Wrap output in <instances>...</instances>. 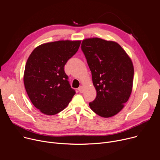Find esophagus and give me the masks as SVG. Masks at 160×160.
I'll return each mask as SVG.
<instances>
[{"label": "esophagus", "instance_id": "34e87169", "mask_svg": "<svg viewBox=\"0 0 160 160\" xmlns=\"http://www.w3.org/2000/svg\"><path fill=\"white\" fill-rule=\"evenodd\" d=\"M78 91H79V92H83V87H82V86H80L79 87V88H78Z\"/></svg>", "mask_w": 160, "mask_h": 160}]
</instances>
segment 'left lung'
<instances>
[{"label": "left lung", "instance_id": "obj_1", "mask_svg": "<svg viewBox=\"0 0 160 160\" xmlns=\"http://www.w3.org/2000/svg\"><path fill=\"white\" fill-rule=\"evenodd\" d=\"M81 48L97 92L89 106L100 117L115 116L123 108L132 92V61L120 45L113 41L97 37L86 38Z\"/></svg>", "mask_w": 160, "mask_h": 160}]
</instances>
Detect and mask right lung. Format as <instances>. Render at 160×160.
I'll return each mask as SVG.
<instances>
[{
    "instance_id": "add662e5",
    "label": "right lung",
    "mask_w": 160,
    "mask_h": 160,
    "mask_svg": "<svg viewBox=\"0 0 160 160\" xmlns=\"http://www.w3.org/2000/svg\"><path fill=\"white\" fill-rule=\"evenodd\" d=\"M80 43L81 40H68L43 43L28 58L25 87L32 104L45 115L61 112L75 94L64 72V65L76 54Z\"/></svg>"
}]
</instances>
